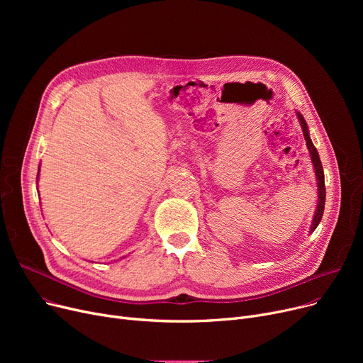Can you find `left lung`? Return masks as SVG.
<instances>
[{"instance_id": "1", "label": "left lung", "mask_w": 363, "mask_h": 363, "mask_svg": "<svg viewBox=\"0 0 363 363\" xmlns=\"http://www.w3.org/2000/svg\"><path fill=\"white\" fill-rule=\"evenodd\" d=\"M298 121H300V123H301L303 135H304V140H306L308 148H309V151H311L312 162H313L315 172H316V178H318V194H319L318 197H319V201H318V208H316V213H315L312 226H311V231H315L316 226L319 225V222H320V219H322L323 208H325V178H323V169H322V163H320V159H319V155H318V150L315 148V145H313V143H312V140H311V137H309L306 121L303 119L301 114H298Z\"/></svg>"}]
</instances>
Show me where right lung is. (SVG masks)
Segmentation results:
<instances>
[{"instance_id":"1","label":"right lung","mask_w":363,"mask_h":363,"mask_svg":"<svg viewBox=\"0 0 363 363\" xmlns=\"http://www.w3.org/2000/svg\"><path fill=\"white\" fill-rule=\"evenodd\" d=\"M38 175H40V170H38Z\"/></svg>"}]
</instances>
